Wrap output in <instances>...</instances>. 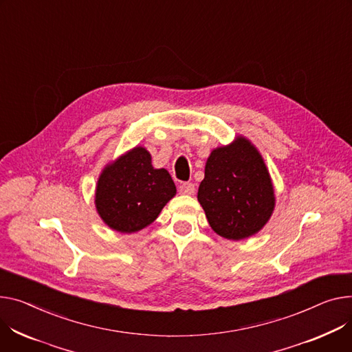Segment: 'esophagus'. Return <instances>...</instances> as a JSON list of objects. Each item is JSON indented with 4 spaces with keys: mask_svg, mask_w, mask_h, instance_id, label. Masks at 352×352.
<instances>
[{
    "mask_svg": "<svg viewBox=\"0 0 352 352\" xmlns=\"http://www.w3.org/2000/svg\"><path fill=\"white\" fill-rule=\"evenodd\" d=\"M195 192V186L191 182H184L179 185V194L182 195H194Z\"/></svg>",
    "mask_w": 352,
    "mask_h": 352,
    "instance_id": "esophagus-1",
    "label": "esophagus"
}]
</instances>
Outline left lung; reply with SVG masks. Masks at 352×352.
<instances>
[{
	"label": "left lung",
	"instance_id": "obj_1",
	"mask_svg": "<svg viewBox=\"0 0 352 352\" xmlns=\"http://www.w3.org/2000/svg\"><path fill=\"white\" fill-rule=\"evenodd\" d=\"M198 201L219 236L242 241L269 222L276 195L265 160L245 135L210 151Z\"/></svg>",
	"mask_w": 352,
	"mask_h": 352
}]
</instances>
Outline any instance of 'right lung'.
<instances>
[{
  "mask_svg": "<svg viewBox=\"0 0 352 352\" xmlns=\"http://www.w3.org/2000/svg\"><path fill=\"white\" fill-rule=\"evenodd\" d=\"M177 194L166 168H154L151 154L137 146L102 170L95 192L100 219L113 230L134 233L153 223Z\"/></svg>",
  "mask_w": 352,
  "mask_h": 352,
  "instance_id": "right-lung-1",
  "label": "right lung"
}]
</instances>
